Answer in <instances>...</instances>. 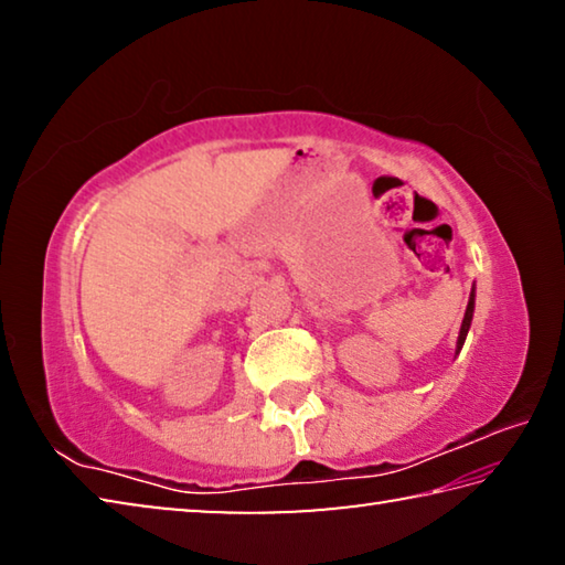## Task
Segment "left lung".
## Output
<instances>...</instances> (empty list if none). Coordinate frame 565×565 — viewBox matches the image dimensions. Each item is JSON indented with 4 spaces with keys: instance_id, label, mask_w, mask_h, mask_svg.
Instances as JSON below:
<instances>
[{
    "instance_id": "left-lung-1",
    "label": "left lung",
    "mask_w": 565,
    "mask_h": 565,
    "mask_svg": "<svg viewBox=\"0 0 565 565\" xmlns=\"http://www.w3.org/2000/svg\"><path fill=\"white\" fill-rule=\"evenodd\" d=\"M471 319H473V294H471V301H468V306H466V317H463V323H461V333H458V351H461V347H463L468 327H471Z\"/></svg>"
}]
</instances>
